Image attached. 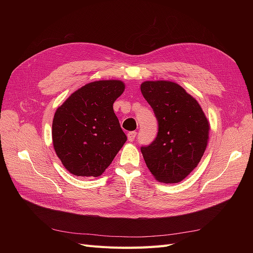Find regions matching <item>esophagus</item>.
<instances>
[{
  "label": "esophagus",
  "instance_id": "esophagus-1",
  "mask_svg": "<svg viewBox=\"0 0 253 253\" xmlns=\"http://www.w3.org/2000/svg\"><path fill=\"white\" fill-rule=\"evenodd\" d=\"M136 136H137V132H135V131L128 132L127 133V139H128V141H134L135 138H136Z\"/></svg>",
  "mask_w": 253,
  "mask_h": 253
}]
</instances>
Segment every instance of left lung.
<instances>
[{"mask_svg": "<svg viewBox=\"0 0 253 253\" xmlns=\"http://www.w3.org/2000/svg\"><path fill=\"white\" fill-rule=\"evenodd\" d=\"M141 94L158 122L155 139L140 148L158 181L176 183L195 169L209 138V122L201 105L178 84L145 81Z\"/></svg>", "mask_w": 253, "mask_h": 253, "instance_id": "obj_1", "label": "left lung"}]
</instances>
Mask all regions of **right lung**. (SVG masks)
I'll return each instance as SVG.
<instances>
[{"mask_svg":"<svg viewBox=\"0 0 253 253\" xmlns=\"http://www.w3.org/2000/svg\"><path fill=\"white\" fill-rule=\"evenodd\" d=\"M124 90L125 84L119 80L91 82L76 90L56 111L53 148L72 174L101 175L126 141L113 110Z\"/></svg>","mask_w":253,"mask_h":253,"instance_id":"add662e5","label":"right lung"}]
</instances>
